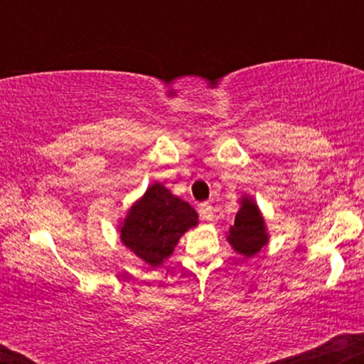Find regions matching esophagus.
Masks as SVG:
<instances>
[{
  "instance_id": "obj_1",
  "label": "esophagus",
  "mask_w": 364,
  "mask_h": 364,
  "mask_svg": "<svg viewBox=\"0 0 364 364\" xmlns=\"http://www.w3.org/2000/svg\"><path fill=\"white\" fill-rule=\"evenodd\" d=\"M198 210H200V215H202L203 220H212V219H214V208H212L210 203H207V202L200 203Z\"/></svg>"
}]
</instances>
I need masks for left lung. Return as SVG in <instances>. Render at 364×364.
Segmentation results:
<instances>
[{
  "label": "left lung",
  "mask_w": 364,
  "mask_h": 364,
  "mask_svg": "<svg viewBox=\"0 0 364 364\" xmlns=\"http://www.w3.org/2000/svg\"><path fill=\"white\" fill-rule=\"evenodd\" d=\"M229 243L237 253L245 257H253L269 241L265 232V223L253 200H241V208L237 210L235 225L229 229Z\"/></svg>",
  "instance_id": "left-lung-1"
}]
</instances>
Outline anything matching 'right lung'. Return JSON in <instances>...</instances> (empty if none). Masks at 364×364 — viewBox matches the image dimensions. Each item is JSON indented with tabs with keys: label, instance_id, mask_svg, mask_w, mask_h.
<instances>
[{
	"label": "right lung",
	"instance_id": "right-lung-1",
	"mask_svg": "<svg viewBox=\"0 0 364 364\" xmlns=\"http://www.w3.org/2000/svg\"><path fill=\"white\" fill-rule=\"evenodd\" d=\"M196 223L198 215L190 203L156 183L129 208L121 228V241L150 267H159Z\"/></svg>",
	"mask_w": 364,
	"mask_h": 364
}]
</instances>
